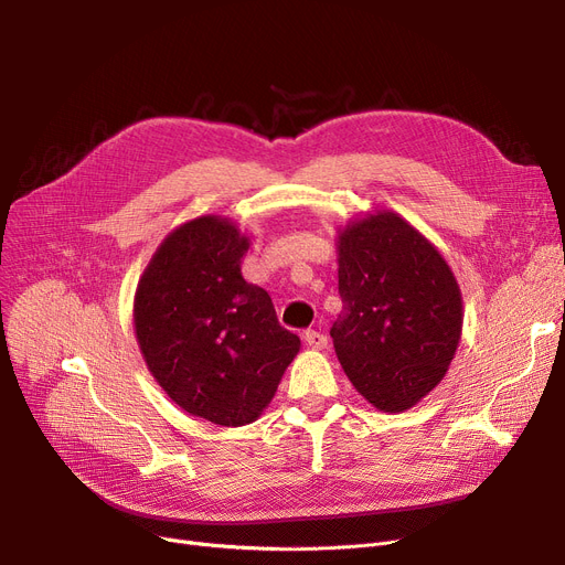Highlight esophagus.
Here are the masks:
<instances>
[{"label": "esophagus", "instance_id": "1", "mask_svg": "<svg viewBox=\"0 0 565 565\" xmlns=\"http://www.w3.org/2000/svg\"><path fill=\"white\" fill-rule=\"evenodd\" d=\"M305 343H307L311 350H324V348H328V337L316 332V330H311V332L305 334Z\"/></svg>", "mask_w": 565, "mask_h": 565}]
</instances>
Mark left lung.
<instances>
[{"mask_svg": "<svg viewBox=\"0 0 565 565\" xmlns=\"http://www.w3.org/2000/svg\"><path fill=\"white\" fill-rule=\"evenodd\" d=\"M339 295L332 324L341 369L380 412H405L447 375L462 337V292L447 258L394 211L337 231Z\"/></svg>", "mask_w": 565, "mask_h": 565, "instance_id": "obj_1", "label": "left lung"}]
</instances>
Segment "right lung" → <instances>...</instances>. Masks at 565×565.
Here are the masks:
<instances>
[{
  "instance_id": "obj_1",
  "label": "right lung",
  "mask_w": 565,
  "mask_h": 565,
  "mask_svg": "<svg viewBox=\"0 0 565 565\" xmlns=\"http://www.w3.org/2000/svg\"><path fill=\"white\" fill-rule=\"evenodd\" d=\"M249 245L224 215L175 226L143 267L132 302L137 345L162 392L224 428L260 417L302 345L279 324L267 290L245 281Z\"/></svg>"
}]
</instances>
